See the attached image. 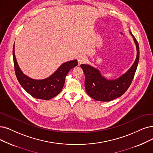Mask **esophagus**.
I'll list each match as a JSON object with an SVG mask.
<instances>
[{
    "label": "esophagus",
    "mask_w": 153,
    "mask_h": 153,
    "mask_svg": "<svg viewBox=\"0 0 153 153\" xmlns=\"http://www.w3.org/2000/svg\"><path fill=\"white\" fill-rule=\"evenodd\" d=\"M78 63L79 64H82V63H85L87 61V58L86 56L85 55H82L80 56H79L78 59Z\"/></svg>",
    "instance_id": "1"
}]
</instances>
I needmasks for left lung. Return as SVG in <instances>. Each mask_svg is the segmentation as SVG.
Returning <instances> with one entry per match:
<instances>
[{"mask_svg": "<svg viewBox=\"0 0 153 153\" xmlns=\"http://www.w3.org/2000/svg\"><path fill=\"white\" fill-rule=\"evenodd\" d=\"M131 33V32H130ZM137 48L135 62L126 73L118 79L107 80L99 71L89 65H80L85 73V85L87 94L95 100L108 102L123 95L129 88L135 75L139 59V47L135 37L131 33Z\"/></svg>", "mask_w": 153, "mask_h": 153, "instance_id": "1", "label": "left lung"}]
</instances>
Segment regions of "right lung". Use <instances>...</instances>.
<instances>
[{
    "label": "right lung",
    "instance_id": "obj_1",
    "mask_svg": "<svg viewBox=\"0 0 153 153\" xmlns=\"http://www.w3.org/2000/svg\"><path fill=\"white\" fill-rule=\"evenodd\" d=\"M13 60L16 77L23 88L32 97L38 99L50 100L62 90L65 78L69 71L78 65L77 60L63 63L53 74L44 80H33L25 75L17 65L13 47Z\"/></svg>",
    "mask_w": 153,
    "mask_h": 153
}]
</instances>
